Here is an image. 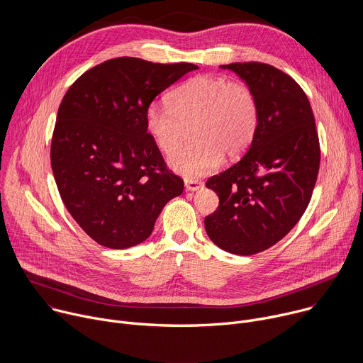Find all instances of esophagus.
I'll return each mask as SVG.
<instances>
[{"label":"esophagus","mask_w":363,"mask_h":363,"mask_svg":"<svg viewBox=\"0 0 363 363\" xmlns=\"http://www.w3.org/2000/svg\"><path fill=\"white\" fill-rule=\"evenodd\" d=\"M203 184L199 179H185V188L188 191H196L202 186Z\"/></svg>","instance_id":"obj_1"}]
</instances>
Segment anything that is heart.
<instances>
[{
  "instance_id": "b5f03b06",
  "label": "heart",
  "mask_w": 363,
  "mask_h": 363,
  "mask_svg": "<svg viewBox=\"0 0 363 363\" xmlns=\"http://www.w3.org/2000/svg\"><path fill=\"white\" fill-rule=\"evenodd\" d=\"M167 105L146 109L145 128L165 155L174 153L192 128L195 140L169 161L186 178L211 172L224 153L228 158L238 157L252 142L258 126V103L251 87L221 76L191 77L168 94Z\"/></svg>"
}]
</instances>
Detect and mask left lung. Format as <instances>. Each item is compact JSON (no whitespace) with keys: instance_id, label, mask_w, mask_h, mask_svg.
I'll return each mask as SVG.
<instances>
[{"instance_id":"8db88e82","label":"left lung","mask_w":363,"mask_h":363,"mask_svg":"<svg viewBox=\"0 0 363 363\" xmlns=\"http://www.w3.org/2000/svg\"><path fill=\"white\" fill-rule=\"evenodd\" d=\"M223 67L254 91L258 126L244 157L206 181L220 205L203 224L224 251L252 255L279 242L304 214L319 174L320 143L310 101L294 79L260 62Z\"/></svg>"}]
</instances>
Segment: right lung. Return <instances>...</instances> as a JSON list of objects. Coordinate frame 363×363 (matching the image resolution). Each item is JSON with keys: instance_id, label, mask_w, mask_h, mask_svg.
<instances>
[{"instance_id": "obj_1", "label": "right lung", "mask_w": 363, "mask_h": 363, "mask_svg": "<svg viewBox=\"0 0 363 363\" xmlns=\"http://www.w3.org/2000/svg\"><path fill=\"white\" fill-rule=\"evenodd\" d=\"M198 66L136 57L103 62L65 94L50 160L70 216L97 244L145 241L184 179L171 171L145 128L152 100Z\"/></svg>"}]
</instances>
